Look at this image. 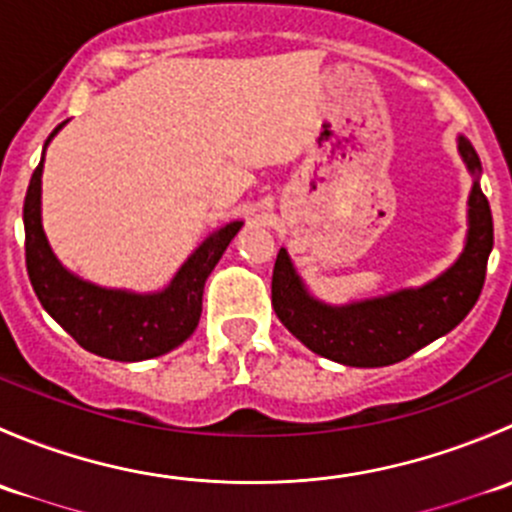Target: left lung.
<instances>
[{
    "instance_id": "1",
    "label": "left lung",
    "mask_w": 512,
    "mask_h": 512,
    "mask_svg": "<svg viewBox=\"0 0 512 512\" xmlns=\"http://www.w3.org/2000/svg\"><path fill=\"white\" fill-rule=\"evenodd\" d=\"M458 153L476 178L468 195L466 247L436 280L332 307L309 294L285 247L277 252L272 307L304 347L339 364L374 369L406 359L466 319L485 282V265L493 250V215L478 183L483 168L476 148L458 136Z\"/></svg>"
}]
</instances>
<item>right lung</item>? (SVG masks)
Wrapping results in <instances>:
<instances>
[{"mask_svg": "<svg viewBox=\"0 0 512 512\" xmlns=\"http://www.w3.org/2000/svg\"><path fill=\"white\" fill-rule=\"evenodd\" d=\"M54 128L44 143L61 131ZM41 170L36 165L24 198V252L27 272L41 307L86 349L116 361H143L168 354L195 332L203 312V289L210 272L242 227L232 220L205 237L183 262L170 285L160 292L136 294L128 289L98 287L66 270L56 260L41 227Z\"/></svg>", "mask_w": 512, "mask_h": 512, "instance_id": "add662e5", "label": "right lung"}]
</instances>
